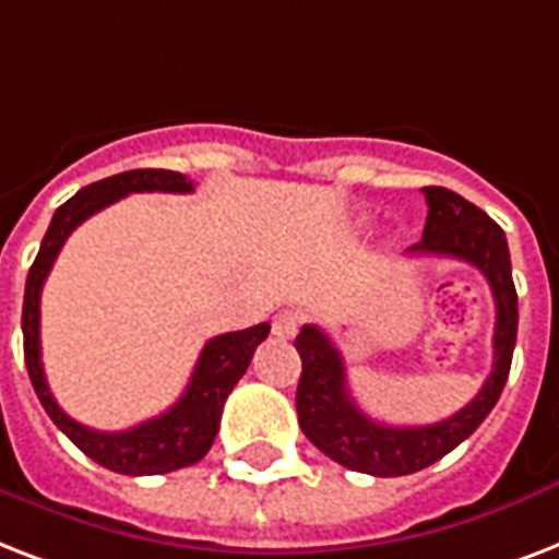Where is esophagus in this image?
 Returning a JSON list of instances; mask_svg holds the SVG:
<instances>
[{"instance_id": "obj_1", "label": "esophagus", "mask_w": 559, "mask_h": 559, "mask_svg": "<svg viewBox=\"0 0 559 559\" xmlns=\"http://www.w3.org/2000/svg\"><path fill=\"white\" fill-rule=\"evenodd\" d=\"M302 320L300 314H294V311H280L274 318V335L276 338H294L297 332H300Z\"/></svg>"}]
</instances>
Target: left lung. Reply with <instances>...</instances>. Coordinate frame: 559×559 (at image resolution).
Segmentation results:
<instances>
[{
  "mask_svg": "<svg viewBox=\"0 0 559 559\" xmlns=\"http://www.w3.org/2000/svg\"><path fill=\"white\" fill-rule=\"evenodd\" d=\"M423 194L428 203L426 230L423 241L408 248L411 257H452L469 262L487 276L496 300L492 370L473 402L431 426H384L356 405L347 388L344 356L326 332L306 323L294 338L302 358L297 384L302 435L335 464L379 478L419 473L464 443L499 402L516 347L519 306L504 230L487 212L443 186H426Z\"/></svg>",
  "mask_w": 559,
  "mask_h": 559,
  "instance_id": "1",
  "label": "left lung"
}]
</instances>
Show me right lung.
Returning <instances> with one entry per match:
<instances>
[{"label":"right lung","mask_w":559,"mask_h":559,"mask_svg":"<svg viewBox=\"0 0 559 559\" xmlns=\"http://www.w3.org/2000/svg\"><path fill=\"white\" fill-rule=\"evenodd\" d=\"M194 183L180 171H166V168H136V171H122V175L107 177L98 183L86 186L78 194H72L63 206H58L51 218L49 230L43 236L40 253L34 259L28 280H25L23 300V344H25V367L32 376L37 400L51 417V423L72 440V443L93 457L104 469H114L122 475H163L183 469V466L198 464L210 452L212 440L218 435L221 411L230 396L257 347L267 338L271 326L241 329V332H227L218 338L206 341L201 349V358L194 365V373L186 384L183 396L154 419H145L140 426L124 428V431H95L69 417L60 408L49 391L46 373L40 361V294L43 283L49 276L55 259H58L63 241L75 230L81 221L95 215L104 206L122 201L131 192H192Z\"/></svg>","instance_id":"1"}]
</instances>
